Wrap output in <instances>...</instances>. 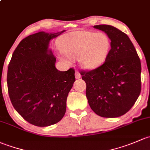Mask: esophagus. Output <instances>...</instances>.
I'll return each instance as SVG.
<instances>
[{"label":"esophagus","mask_w":150,"mask_h":150,"mask_svg":"<svg viewBox=\"0 0 150 150\" xmlns=\"http://www.w3.org/2000/svg\"><path fill=\"white\" fill-rule=\"evenodd\" d=\"M75 77H76V79L81 78V74H80L79 72L77 71H75Z\"/></svg>","instance_id":"1"}]
</instances>
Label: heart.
Returning a JSON list of instances; mask_svg holds the SVG:
<instances>
[{
    "label": "heart",
    "mask_w": 150,
    "mask_h": 150,
    "mask_svg": "<svg viewBox=\"0 0 150 150\" xmlns=\"http://www.w3.org/2000/svg\"><path fill=\"white\" fill-rule=\"evenodd\" d=\"M110 45L107 34L84 30L66 34L60 42V48L67 58L71 60L78 58L81 66L87 69H96L105 62ZM64 60L70 63L67 58Z\"/></svg>",
    "instance_id": "heart-1"
}]
</instances>
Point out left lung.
I'll return each mask as SVG.
<instances>
[{
	"label": "left lung",
	"instance_id": "8db88e82",
	"mask_svg": "<svg viewBox=\"0 0 150 150\" xmlns=\"http://www.w3.org/2000/svg\"><path fill=\"white\" fill-rule=\"evenodd\" d=\"M94 28L108 35L111 48L104 64L81 71L91 109L101 117L116 118L128 112L141 92V62L127 35L110 25Z\"/></svg>",
	"mask_w": 150,
	"mask_h": 150
}]
</instances>
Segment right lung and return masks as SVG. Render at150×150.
I'll list each match as a JSON object with an SVG mask.
<instances>
[{"label":"right lung","instance_id":"add662e5","mask_svg":"<svg viewBox=\"0 0 150 150\" xmlns=\"http://www.w3.org/2000/svg\"><path fill=\"white\" fill-rule=\"evenodd\" d=\"M57 33L40 32L27 37L15 49L8 67L9 98L24 120L37 126H48L61 121L66 99L75 81L74 70L60 71L49 42Z\"/></svg>","mask_w":150,"mask_h":150}]
</instances>
